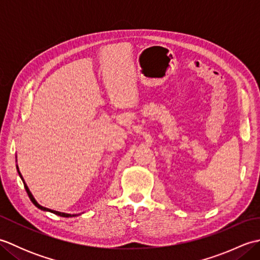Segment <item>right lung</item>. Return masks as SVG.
<instances>
[{"mask_svg": "<svg viewBox=\"0 0 260 260\" xmlns=\"http://www.w3.org/2000/svg\"><path fill=\"white\" fill-rule=\"evenodd\" d=\"M16 169H18V172H19L20 178L22 179V181H23V184H24V187H25V190H26V192H27V196H29L30 200L32 201V203L35 204V206H36L37 208H39V209H40V210H42V211H48V212H51V213H54V214H57V215H60V217H64V218H69V217H76V215H78V214H70V213L59 212V211H56V210H51V209H49V208H45V207H42L41 204H39V203H38V201H37L36 199H35V197L32 196V193H31V191L29 190V187H27L26 183H25L24 180H23V176L21 175L20 171H19V167H18V164H16Z\"/></svg>", "mask_w": 260, "mask_h": 260, "instance_id": "add662e5", "label": "right lung"}]
</instances>
